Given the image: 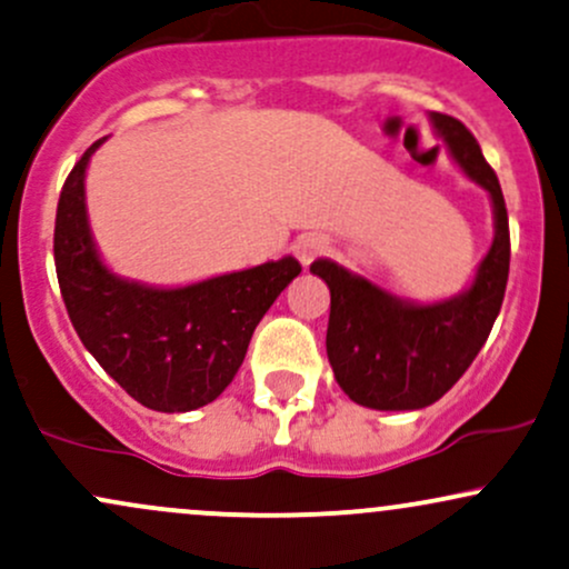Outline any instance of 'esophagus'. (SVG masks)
Returning <instances> with one entry per match:
<instances>
[{
    "instance_id": "1",
    "label": "esophagus",
    "mask_w": 569,
    "mask_h": 569,
    "mask_svg": "<svg viewBox=\"0 0 569 569\" xmlns=\"http://www.w3.org/2000/svg\"><path fill=\"white\" fill-rule=\"evenodd\" d=\"M326 251V240L321 234H302V238L293 243V253H297V259L302 262L305 267L312 262V259H318L321 253Z\"/></svg>"
}]
</instances>
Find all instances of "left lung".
Masks as SVG:
<instances>
[{
    "label": "left lung",
    "instance_id": "1",
    "mask_svg": "<svg viewBox=\"0 0 569 569\" xmlns=\"http://www.w3.org/2000/svg\"><path fill=\"white\" fill-rule=\"evenodd\" d=\"M436 136L468 179L492 200L495 238L473 283L441 302H409L331 259L310 264L331 291L326 352L339 388L350 401L380 411L436 403L466 375L498 318L511 262L508 211L498 176L479 141L455 117L430 112Z\"/></svg>",
    "mask_w": 569,
    "mask_h": 569
}]
</instances>
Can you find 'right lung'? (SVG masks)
Wrapping results in <instances>:
<instances>
[{"mask_svg":"<svg viewBox=\"0 0 569 569\" xmlns=\"http://www.w3.org/2000/svg\"><path fill=\"white\" fill-rule=\"evenodd\" d=\"M98 139L71 168L56 213V272L71 326L90 356L147 409L211 403L243 363L253 329L302 272L293 257L200 283L160 289L103 264L84 208V171Z\"/></svg>","mask_w":569,"mask_h":569,"instance_id":"1","label":"right lung"}]
</instances>
